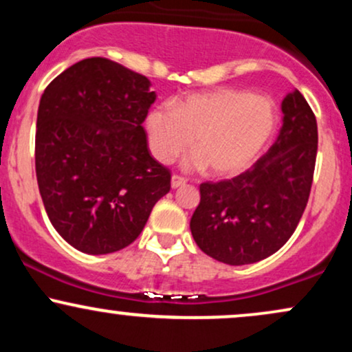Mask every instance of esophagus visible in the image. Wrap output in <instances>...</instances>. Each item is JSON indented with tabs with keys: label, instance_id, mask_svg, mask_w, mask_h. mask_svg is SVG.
<instances>
[{
	"label": "esophagus",
	"instance_id": "1",
	"mask_svg": "<svg viewBox=\"0 0 352 352\" xmlns=\"http://www.w3.org/2000/svg\"><path fill=\"white\" fill-rule=\"evenodd\" d=\"M185 184H187V180H185L184 177H180V175H172V188L184 187Z\"/></svg>",
	"mask_w": 352,
	"mask_h": 352
}]
</instances>
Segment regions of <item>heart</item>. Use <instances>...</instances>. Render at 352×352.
<instances>
[{"instance_id": "obj_1", "label": "heart", "mask_w": 352, "mask_h": 352, "mask_svg": "<svg viewBox=\"0 0 352 352\" xmlns=\"http://www.w3.org/2000/svg\"><path fill=\"white\" fill-rule=\"evenodd\" d=\"M147 134L159 162L168 164L192 145L199 153L190 167L205 168L218 177L243 172L260 155L276 129V109L265 96L238 89L190 94L175 106L148 112Z\"/></svg>"}]
</instances>
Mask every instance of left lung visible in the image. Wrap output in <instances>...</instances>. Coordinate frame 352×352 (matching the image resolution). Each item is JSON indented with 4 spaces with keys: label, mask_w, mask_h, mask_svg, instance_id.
Masks as SVG:
<instances>
[{
    "label": "left lung",
    "mask_w": 352,
    "mask_h": 352,
    "mask_svg": "<svg viewBox=\"0 0 352 352\" xmlns=\"http://www.w3.org/2000/svg\"><path fill=\"white\" fill-rule=\"evenodd\" d=\"M278 139L248 170L200 185L190 220L195 243L221 263H256L276 253L308 204L318 152V124L300 91L281 102Z\"/></svg>",
    "instance_id": "1"
}]
</instances>
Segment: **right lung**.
Returning <instances> with one entry per match:
<instances>
[{
    "label": "right lung",
    "instance_id": "obj_1",
    "mask_svg": "<svg viewBox=\"0 0 352 352\" xmlns=\"http://www.w3.org/2000/svg\"><path fill=\"white\" fill-rule=\"evenodd\" d=\"M151 80L106 58L72 64L44 89L36 177L52 227L87 254L125 248L170 190V170L147 147Z\"/></svg>",
    "mask_w": 352,
    "mask_h": 352
}]
</instances>
